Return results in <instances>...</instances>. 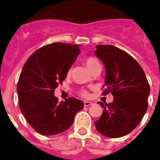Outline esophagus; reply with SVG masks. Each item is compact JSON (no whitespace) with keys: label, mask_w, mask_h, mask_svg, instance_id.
Wrapping results in <instances>:
<instances>
[{"label":"esophagus","mask_w":160,"mask_h":160,"mask_svg":"<svg viewBox=\"0 0 160 160\" xmlns=\"http://www.w3.org/2000/svg\"><path fill=\"white\" fill-rule=\"evenodd\" d=\"M91 105H92V102H91V101H84V106L85 107H89Z\"/></svg>","instance_id":"obj_1"}]
</instances>
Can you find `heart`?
I'll return each instance as SVG.
<instances>
[{
    "instance_id": "heart-1",
    "label": "heart",
    "mask_w": 160,
    "mask_h": 160,
    "mask_svg": "<svg viewBox=\"0 0 160 160\" xmlns=\"http://www.w3.org/2000/svg\"><path fill=\"white\" fill-rule=\"evenodd\" d=\"M84 61H85L86 66L88 67V68L89 69V71H91L93 68H95L96 67H98V66H100L99 61L96 58H94V57H88V58L85 59ZM68 73V74L70 73V70H69ZM80 94L81 96H83V97H88V92L87 91H85V90H82V91L80 92Z\"/></svg>"
}]
</instances>
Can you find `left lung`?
<instances>
[{"label": "left lung", "mask_w": 160, "mask_h": 160, "mask_svg": "<svg viewBox=\"0 0 160 160\" xmlns=\"http://www.w3.org/2000/svg\"><path fill=\"white\" fill-rule=\"evenodd\" d=\"M95 55L106 68L103 95L111 92L112 103H98L103 113L94 122L104 136L119 138L138 126L148 107L150 87L142 68L130 54L112 45L96 46Z\"/></svg>", "instance_id": "1"}]
</instances>
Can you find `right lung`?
Returning a JSON list of instances; mask_svg holds the SVG:
<instances>
[{
    "label": "right lung",
    "mask_w": 160,
    "mask_h": 160,
    "mask_svg": "<svg viewBox=\"0 0 160 160\" xmlns=\"http://www.w3.org/2000/svg\"><path fill=\"white\" fill-rule=\"evenodd\" d=\"M79 45L48 44L28 58L17 84L19 107L31 127L41 135H56L72 126L83 101L68 98L58 102L54 90L66 79L80 54Z\"/></svg>",
    "instance_id": "add662e5"
}]
</instances>
